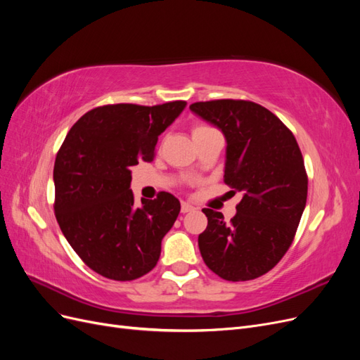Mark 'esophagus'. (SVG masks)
<instances>
[{
	"label": "esophagus",
	"instance_id": "esophagus-1",
	"mask_svg": "<svg viewBox=\"0 0 360 360\" xmlns=\"http://www.w3.org/2000/svg\"><path fill=\"white\" fill-rule=\"evenodd\" d=\"M192 210H195V207L192 204H189L186 201L181 202V213H188V212H192Z\"/></svg>",
	"mask_w": 360,
	"mask_h": 360
}]
</instances>
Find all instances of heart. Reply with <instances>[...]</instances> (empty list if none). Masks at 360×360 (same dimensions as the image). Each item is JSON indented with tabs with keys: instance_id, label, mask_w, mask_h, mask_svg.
Wrapping results in <instances>:
<instances>
[{
	"instance_id": "b5f03b06",
	"label": "heart",
	"mask_w": 360,
	"mask_h": 360,
	"mask_svg": "<svg viewBox=\"0 0 360 360\" xmlns=\"http://www.w3.org/2000/svg\"><path fill=\"white\" fill-rule=\"evenodd\" d=\"M209 129H212V127L205 126V124H197V126H195V127L192 129V136L198 135V134H201V132H205V130H209Z\"/></svg>"
}]
</instances>
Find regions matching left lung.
<instances>
[{
    "instance_id": "1",
    "label": "left lung",
    "mask_w": 360,
    "mask_h": 360,
    "mask_svg": "<svg viewBox=\"0 0 360 360\" xmlns=\"http://www.w3.org/2000/svg\"><path fill=\"white\" fill-rule=\"evenodd\" d=\"M189 108L222 130L224 181L243 192L230 222L202 209L209 222L198 237L201 257L225 281L255 279L279 263L296 236L308 197L302 151L291 130L258 103L221 99Z\"/></svg>"
}]
</instances>
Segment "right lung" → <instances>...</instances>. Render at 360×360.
Wrapping results in <instances>:
<instances>
[{
    "mask_svg": "<svg viewBox=\"0 0 360 360\" xmlns=\"http://www.w3.org/2000/svg\"><path fill=\"white\" fill-rule=\"evenodd\" d=\"M186 102L94 108L76 122L53 165L57 222L69 245L96 274L134 281L153 269L160 243L180 213L168 192L135 207L130 167L151 162L159 135Z\"/></svg>",
    "mask_w": 360,
    "mask_h": 360,
    "instance_id": "add662e5",
    "label": "right lung"
}]
</instances>
